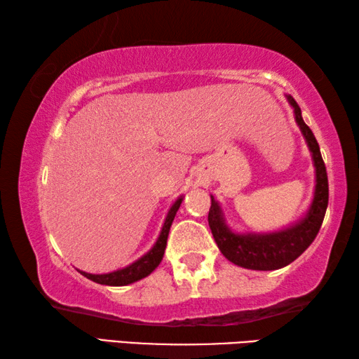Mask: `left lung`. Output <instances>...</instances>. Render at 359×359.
Instances as JSON below:
<instances>
[{
	"label": "left lung",
	"mask_w": 359,
	"mask_h": 359,
	"mask_svg": "<svg viewBox=\"0 0 359 359\" xmlns=\"http://www.w3.org/2000/svg\"><path fill=\"white\" fill-rule=\"evenodd\" d=\"M287 100L294 109L296 123L299 125L309 149L312 151L315 175H317L313 201L306 217L293 226L277 231V233L236 234L226 226L220 205H218L214 196H210L212 204L209 209V226L212 236H214L224 258H228L231 263L241 267H247V269L274 271L293 263L317 238L326 214L330 187H327L326 166L320 154L318 142L312 130L304 123L301 107L297 106L293 96L288 95Z\"/></svg>",
	"instance_id": "obj_1"
}]
</instances>
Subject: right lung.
Instances as JSON below:
<instances>
[{
    "instance_id": "obj_1",
    "label": "right lung",
    "mask_w": 359,
    "mask_h": 359,
    "mask_svg": "<svg viewBox=\"0 0 359 359\" xmlns=\"http://www.w3.org/2000/svg\"><path fill=\"white\" fill-rule=\"evenodd\" d=\"M182 199L184 198L180 196L177 201L172 204V208L169 209L165 224H163V228H161L160 238H158L155 245L151 247L142 258H139L133 264L123 267V269L109 272V274H88V272H82V271H81V274L83 277L90 278V280L101 283V285H109V287H123V285H130L133 282H137V280H141V278L147 277L150 272H154L156 269V266L161 263L163 255H165L169 229H171L174 217H175V214H177V210L180 208Z\"/></svg>"
}]
</instances>
